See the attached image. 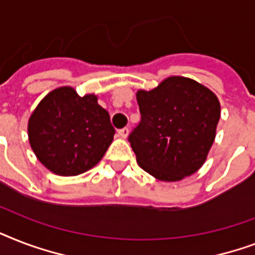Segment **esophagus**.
<instances>
[{
	"mask_svg": "<svg viewBox=\"0 0 255 255\" xmlns=\"http://www.w3.org/2000/svg\"><path fill=\"white\" fill-rule=\"evenodd\" d=\"M128 132H129V129H128L127 127H124V128H122V129H119V131H118V135H119L120 137L126 139V137L128 136Z\"/></svg>",
	"mask_w": 255,
	"mask_h": 255,
	"instance_id": "34e87169",
	"label": "esophagus"
}]
</instances>
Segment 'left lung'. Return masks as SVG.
Here are the masks:
<instances>
[{
    "label": "left lung",
    "mask_w": 255,
    "mask_h": 255,
    "mask_svg": "<svg viewBox=\"0 0 255 255\" xmlns=\"http://www.w3.org/2000/svg\"><path fill=\"white\" fill-rule=\"evenodd\" d=\"M136 99L141 119L128 141L140 167L161 181L197 172L216 137L217 96L193 79L170 77Z\"/></svg>",
    "instance_id": "obj_1"
}]
</instances>
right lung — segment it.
Returning <instances> with one entry per match:
<instances>
[{
  "mask_svg": "<svg viewBox=\"0 0 255 255\" xmlns=\"http://www.w3.org/2000/svg\"><path fill=\"white\" fill-rule=\"evenodd\" d=\"M29 141L38 160L61 176L91 169L114 140L110 114L95 95L59 87L41 100L29 119Z\"/></svg>",
  "mask_w": 255,
  "mask_h": 255,
  "instance_id": "1",
  "label": "right lung"
}]
</instances>
